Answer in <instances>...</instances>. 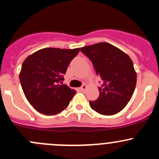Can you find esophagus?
Returning a JSON list of instances; mask_svg holds the SVG:
<instances>
[{"label": "esophagus", "instance_id": "1", "mask_svg": "<svg viewBox=\"0 0 159 159\" xmlns=\"http://www.w3.org/2000/svg\"><path fill=\"white\" fill-rule=\"evenodd\" d=\"M87 89H88V85L86 84H84L81 88H80V90L82 91V92H84V91H85Z\"/></svg>", "mask_w": 159, "mask_h": 159}]
</instances>
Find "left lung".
<instances>
[{"mask_svg": "<svg viewBox=\"0 0 159 159\" xmlns=\"http://www.w3.org/2000/svg\"><path fill=\"white\" fill-rule=\"evenodd\" d=\"M90 59L96 75L102 80L99 96L89 102L91 108L102 115L120 112L131 98L137 83V74L130 57L108 43L81 47Z\"/></svg>", "mask_w": 159, "mask_h": 159, "instance_id": "1", "label": "left lung"}]
</instances>
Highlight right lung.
<instances>
[{"label": "right lung", "instance_id": "add662e5", "mask_svg": "<svg viewBox=\"0 0 159 159\" xmlns=\"http://www.w3.org/2000/svg\"><path fill=\"white\" fill-rule=\"evenodd\" d=\"M80 48H44L28 57L19 74L23 92L29 102L40 113L52 116L68 106L76 93L62 84L64 75Z\"/></svg>", "mask_w": 159, "mask_h": 159}]
</instances>
